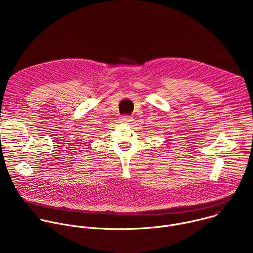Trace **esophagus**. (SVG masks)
Instances as JSON below:
<instances>
[{
  "label": "esophagus",
  "mask_w": 253,
  "mask_h": 253,
  "mask_svg": "<svg viewBox=\"0 0 253 253\" xmlns=\"http://www.w3.org/2000/svg\"><path fill=\"white\" fill-rule=\"evenodd\" d=\"M133 121H134V119H133L132 117H130V116H124V117H122V119H121V122L125 123L126 125L132 124Z\"/></svg>",
  "instance_id": "obj_1"
}]
</instances>
